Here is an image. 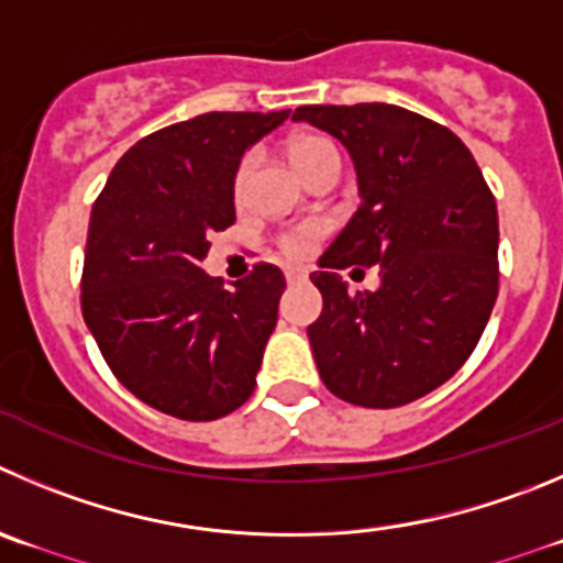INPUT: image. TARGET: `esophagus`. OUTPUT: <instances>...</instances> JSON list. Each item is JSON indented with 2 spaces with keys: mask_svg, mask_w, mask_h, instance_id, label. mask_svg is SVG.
<instances>
[{
  "mask_svg": "<svg viewBox=\"0 0 563 563\" xmlns=\"http://www.w3.org/2000/svg\"><path fill=\"white\" fill-rule=\"evenodd\" d=\"M308 272L306 269H297V266H291V269H286V280L288 283H299V280H306Z\"/></svg>",
  "mask_w": 563,
  "mask_h": 563,
  "instance_id": "esophagus-1",
  "label": "esophagus"
}]
</instances>
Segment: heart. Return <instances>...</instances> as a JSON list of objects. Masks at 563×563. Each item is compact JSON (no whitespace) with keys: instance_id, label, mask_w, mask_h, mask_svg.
I'll use <instances>...</instances> for the list:
<instances>
[{"instance_id":"heart-1","label":"heart","mask_w":563,"mask_h":563,"mask_svg":"<svg viewBox=\"0 0 563 563\" xmlns=\"http://www.w3.org/2000/svg\"><path fill=\"white\" fill-rule=\"evenodd\" d=\"M288 157H291L294 166H297L302 175H311L319 163L339 161V152H335V146L330 144L328 139H322V135H299V139H294L291 144H288ZM252 166H255V155H244V161H241L239 169H235V194L244 191L246 180H250L252 175ZM313 235H317V230L302 228L297 230V233L283 235L280 244L288 255H306L308 241H311Z\"/></svg>"}]
</instances>
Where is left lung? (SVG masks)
<instances>
[{
  "label": "left lung",
  "instance_id": "left-lung-1",
  "mask_svg": "<svg viewBox=\"0 0 563 563\" xmlns=\"http://www.w3.org/2000/svg\"><path fill=\"white\" fill-rule=\"evenodd\" d=\"M297 122L346 146L361 205L319 257L322 317L308 328L324 386L364 408H397L464 366L497 299V205L464 141L386 102L306 104ZM382 264L350 295L346 265Z\"/></svg>",
  "mask_w": 563,
  "mask_h": 563
}]
</instances>
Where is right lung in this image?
Wrapping results in <instances>:
<instances>
[{
	"mask_svg": "<svg viewBox=\"0 0 563 563\" xmlns=\"http://www.w3.org/2000/svg\"><path fill=\"white\" fill-rule=\"evenodd\" d=\"M291 110L202 113L146 135L110 172L88 222L82 319L124 388L188 422L250 400L277 324V266L224 291L202 269L235 222V169Z\"/></svg>",
	"mask_w": 563,
	"mask_h": 563,
	"instance_id": "right-lung-1",
	"label": "right lung"
}]
</instances>
